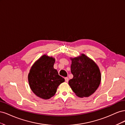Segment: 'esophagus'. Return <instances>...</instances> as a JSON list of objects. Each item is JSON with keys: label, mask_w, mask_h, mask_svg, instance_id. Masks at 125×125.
I'll use <instances>...</instances> for the list:
<instances>
[{"label": "esophagus", "mask_w": 125, "mask_h": 125, "mask_svg": "<svg viewBox=\"0 0 125 125\" xmlns=\"http://www.w3.org/2000/svg\"><path fill=\"white\" fill-rule=\"evenodd\" d=\"M65 81L66 82H68V81H69V78H68V77H66V78H65Z\"/></svg>", "instance_id": "1"}]
</instances>
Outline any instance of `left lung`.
Returning <instances> with one entry per match:
<instances>
[{
	"label": "left lung",
	"mask_w": 125,
	"mask_h": 125,
	"mask_svg": "<svg viewBox=\"0 0 125 125\" xmlns=\"http://www.w3.org/2000/svg\"><path fill=\"white\" fill-rule=\"evenodd\" d=\"M70 59L71 72L73 77L69 81V86L77 96H90L95 92L101 81L99 66L83 54Z\"/></svg>",
	"instance_id": "1"
}]
</instances>
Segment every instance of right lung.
Segmentation results:
<instances>
[{
  "label": "right lung",
  "mask_w": 125,
  "mask_h": 125,
  "mask_svg": "<svg viewBox=\"0 0 125 125\" xmlns=\"http://www.w3.org/2000/svg\"><path fill=\"white\" fill-rule=\"evenodd\" d=\"M55 58L43 55L33 63L28 74L29 86L35 95L44 100L54 96L65 79L54 69Z\"/></svg>",
  "instance_id": "obj_1"
}]
</instances>
